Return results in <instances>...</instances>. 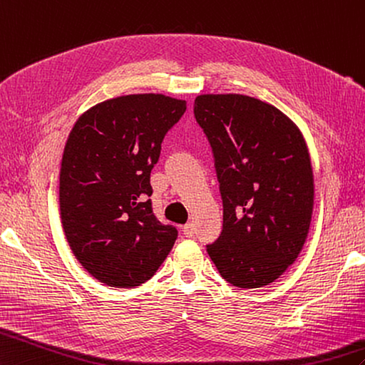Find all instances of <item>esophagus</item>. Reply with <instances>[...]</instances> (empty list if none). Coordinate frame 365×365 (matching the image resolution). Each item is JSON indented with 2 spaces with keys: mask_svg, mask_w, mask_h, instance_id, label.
I'll return each mask as SVG.
<instances>
[{
  "mask_svg": "<svg viewBox=\"0 0 365 365\" xmlns=\"http://www.w3.org/2000/svg\"><path fill=\"white\" fill-rule=\"evenodd\" d=\"M182 232H183V235L186 236V238H191V236L194 235V224L192 222L185 224L183 228H182Z\"/></svg>",
  "mask_w": 365,
  "mask_h": 365,
  "instance_id": "34e87169",
  "label": "esophagus"
}]
</instances>
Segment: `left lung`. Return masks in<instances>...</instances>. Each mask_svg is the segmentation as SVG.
<instances>
[{
	"mask_svg": "<svg viewBox=\"0 0 365 365\" xmlns=\"http://www.w3.org/2000/svg\"><path fill=\"white\" fill-rule=\"evenodd\" d=\"M194 116L210 141L224 207L207 252L227 283L262 287L297 259L309 232L314 175L303 135L274 106L200 95Z\"/></svg>",
	"mask_w": 365,
	"mask_h": 365,
	"instance_id": "obj_1",
	"label": "left lung"
}]
</instances>
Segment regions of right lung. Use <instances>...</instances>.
Listing matches in <instances>:
<instances>
[{
  "label": "right lung",
  "mask_w": 365,
  "mask_h": 365,
  "mask_svg": "<svg viewBox=\"0 0 365 365\" xmlns=\"http://www.w3.org/2000/svg\"><path fill=\"white\" fill-rule=\"evenodd\" d=\"M186 103L155 93L104 101L66 140L58 205L74 257L112 287H135L157 272L177 228L152 213L150 171Z\"/></svg>",
  "instance_id": "right-lung-1"
}]
</instances>
